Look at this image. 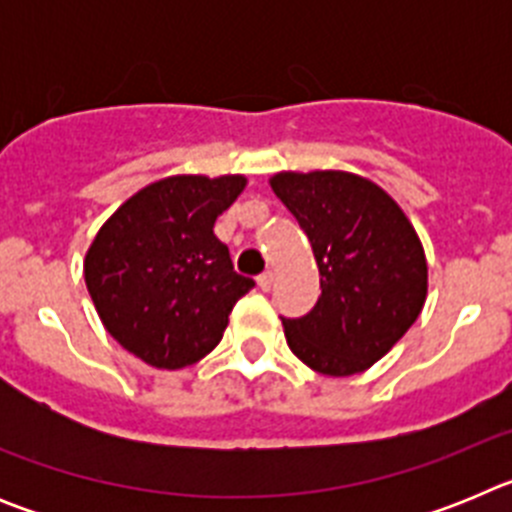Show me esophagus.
I'll list each match as a JSON object with an SVG mask.
<instances>
[{
  "label": "esophagus",
  "mask_w": 512,
  "mask_h": 512,
  "mask_svg": "<svg viewBox=\"0 0 512 512\" xmlns=\"http://www.w3.org/2000/svg\"><path fill=\"white\" fill-rule=\"evenodd\" d=\"M256 282H259V287L264 289V292H269L271 284H274V274H271V271H264V274H259V279H256Z\"/></svg>",
  "instance_id": "esophagus-1"
}]
</instances>
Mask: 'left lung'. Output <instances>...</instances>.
Segmentation results:
<instances>
[{
    "label": "left lung",
    "mask_w": 512,
    "mask_h": 512,
    "mask_svg": "<svg viewBox=\"0 0 512 512\" xmlns=\"http://www.w3.org/2000/svg\"><path fill=\"white\" fill-rule=\"evenodd\" d=\"M271 189L305 230L320 271L315 307L282 318L292 354L328 377L364 372L423 310L418 233L390 194L348 171H282Z\"/></svg>",
    "instance_id": "8db88e82"
}]
</instances>
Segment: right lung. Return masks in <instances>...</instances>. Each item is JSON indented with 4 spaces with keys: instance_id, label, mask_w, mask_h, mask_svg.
Instances as JSON below:
<instances>
[{
    "instance_id": "right-lung-1",
    "label": "right lung",
    "mask_w": 512,
    "mask_h": 512,
    "mask_svg": "<svg viewBox=\"0 0 512 512\" xmlns=\"http://www.w3.org/2000/svg\"><path fill=\"white\" fill-rule=\"evenodd\" d=\"M238 174L169 176L133 194L99 228L84 279L104 328L156 369L197 364L220 343L253 279L233 269L215 235L243 192Z\"/></svg>"
}]
</instances>
